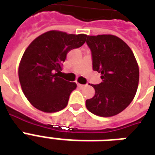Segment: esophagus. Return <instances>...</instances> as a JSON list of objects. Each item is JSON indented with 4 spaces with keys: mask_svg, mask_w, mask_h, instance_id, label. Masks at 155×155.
Instances as JSON below:
<instances>
[{
    "mask_svg": "<svg viewBox=\"0 0 155 155\" xmlns=\"http://www.w3.org/2000/svg\"><path fill=\"white\" fill-rule=\"evenodd\" d=\"M77 85H78V86H79V87H81V88H82V87H84V84H79V83H77Z\"/></svg>",
    "mask_w": 155,
    "mask_h": 155,
    "instance_id": "34e87169",
    "label": "esophagus"
}]
</instances>
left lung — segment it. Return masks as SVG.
Returning a JSON list of instances; mask_svg holds the SVG:
<instances>
[{"instance_id": "left-lung-1", "label": "left lung", "mask_w": 155, "mask_h": 155, "mask_svg": "<svg viewBox=\"0 0 155 155\" xmlns=\"http://www.w3.org/2000/svg\"><path fill=\"white\" fill-rule=\"evenodd\" d=\"M93 70L101 73L102 82L93 84L94 97L85 105L92 114L110 117L129 106L136 94L140 71L130 46L113 35H87Z\"/></svg>"}]
</instances>
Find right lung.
<instances>
[{
  "label": "right lung",
  "mask_w": 155,
  "mask_h": 155,
  "mask_svg": "<svg viewBox=\"0 0 155 155\" xmlns=\"http://www.w3.org/2000/svg\"><path fill=\"white\" fill-rule=\"evenodd\" d=\"M87 35L50 31L32 41L23 54L18 74L22 91L39 110L57 112L66 107L74 82L59 76L67 53L81 47Z\"/></svg>",
  "instance_id": "add662e5"
}]
</instances>
